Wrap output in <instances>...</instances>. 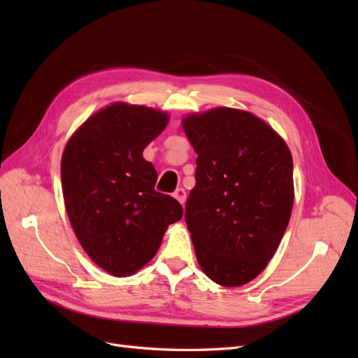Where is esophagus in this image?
Segmentation results:
<instances>
[{
    "label": "esophagus",
    "instance_id": "1",
    "mask_svg": "<svg viewBox=\"0 0 358 358\" xmlns=\"http://www.w3.org/2000/svg\"><path fill=\"white\" fill-rule=\"evenodd\" d=\"M173 196H175V199L179 200L183 204V203H185V200H187V191L183 189V188H178L175 192H173Z\"/></svg>",
    "mask_w": 358,
    "mask_h": 358
}]
</instances>
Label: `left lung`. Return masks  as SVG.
<instances>
[{
	"mask_svg": "<svg viewBox=\"0 0 358 358\" xmlns=\"http://www.w3.org/2000/svg\"><path fill=\"white\" fill-rule=\"evenodd\" d=\"M199 155L185 221L203 272L222 287L248 284L282 241L294 201L292 157L262 119L218 107L183 119Z\"/></svg>",
	"mask_w": 358,
	"mask_h": 358,
	"instance_id": "obj_1",
	"label": "left lung"
}]
</instances>
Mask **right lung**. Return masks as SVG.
<instances>
[{"mask_svg":"<svg viewBox=\"0 0 358 358\" xmlns=\"http://www.w3.org/2000/svg\"><path fill=\"white\" fill-rule=\"evenodd\" d=\"M169 116L115 103L96 112L64 149L66 209L82 248L113 276H129L152 259L180 203L155 191L157 170L142 154Z\"/></svg>","mask_w":358,"mask_h":358,"instance_id":"right-lung-1","label":"right lung"}]
</instances>
